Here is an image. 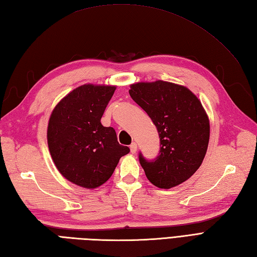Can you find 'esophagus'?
Instances as JSON below:
<instances>
[{
  "label": "esophagus",
  "mask_w": 257,
  "mask_h": 257,
  "mask_svg": "<svg viewBox=\"0 0 257 257\" xmlns=\"http://www.w3.org/2000/svg\"><path fill=\"white\" fill-rule=\"evenodd\" d=\"M130 151H132L133 154H136V151H137V144L133 143L132 145H130Z\"/></svg>",
  "instance_id": "esophagus-1"
}]
</instances>
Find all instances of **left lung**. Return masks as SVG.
<instances>
[{
  "label": "left lung",
  "instance_id": "obj_1",
  "mask_svg": "<svg viewBox=\"0 0 257 257\" xmlns=\"http://www.w3.org/2000/svg\"><path fill=\"white\" fill-rule=\"evenodd\" d=\"M129 94L159 133L156 159L139 154L147 178L161 189L187 181L200 168L210 139L209 118L201 101L187 87L163 80L133 84Z\"/></svg>",
  "mask_w": 257,
  "mask_h": 257
}]
</instances>
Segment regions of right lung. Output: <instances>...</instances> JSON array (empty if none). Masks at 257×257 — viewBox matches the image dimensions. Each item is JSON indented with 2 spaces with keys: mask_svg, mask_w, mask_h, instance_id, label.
Returning <instances> with one entry per match:
<instances>
[{
  "mask_svg": "<svg viewBox=\"0 0 257 257\" xmlns=\"http://www.w3.org/2000/svg\"><path fill=\"white\" fill-rule=\"evenodd\" d=\"M116 87L87 84L70 91L51 114L47 143L58 171L86 189L100 187L130 151L100 119Z\"/></svg>",
  "mask_w": 257,
  "mask_h": 257,
  "instance_id": "obj_1",
  "label": "right lung"
}]
</instances>
